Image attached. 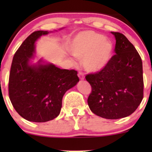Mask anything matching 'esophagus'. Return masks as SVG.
Here are the masks:
<instances>
[{
    "label": "esophagus",
    "instance_id": "34e87169",
    "mask_svg": "<svg viewBox=\"0 0 152 152\" xmlns=\"http://www.w3.org/2000/svg\"><path fill=\"white\" fill-rule=\"evenodd\" d=\"M78 76H79V79H80L81 80H83V79H85V75H84V73H82V72L79 71V73H78Z\"/></svg>",
    "mask_w": 152,
    "mask_h": 152
}]
</instances>
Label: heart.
Instances as JSON below:
<instances>
[{
    "mask_svg": "<svg viewBox=\"0 0 152 152\" xmlns=\"http://www.w3.org/2000/svg\"><path fill=\"white\" fill-rule=\"evenodd\" d=\"M72 54L82 59L85 70L92 73L104 69L110 63L113 53V44L110 39L93 31L78 34L70 43Z\"/></svg>",
    "mask_w": 152,
    "mask_h": 152,
    "instance_id": "1",
    "label": "heart"
}]
</instances>
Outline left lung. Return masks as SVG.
<instances>
[{
  "label": "left lung",
  "mask_w": 152,
  "mask_h": 152,
  "mask_svg": "<svg viewBox=\"0 0 152 152\" xmlns=\"http://www.w3.org/2000/svg\"><path fill=\"white\" fill-rule=\"evenodd\" d=\"M115 37V54L104 69L85 79L92 87L87 99L90 110L107 119H119L132 114L143 98L142 64L134 45L121 33Z\"/></svg>",
  "instance_id": "8db88e82"
}]
</instances>
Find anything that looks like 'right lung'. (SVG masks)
<instances>
[{"instance_id": "right-lung-1", "label": "right lung", "mask_w": 152, "mask_h": 152, "mask_svg": "<svg viewBox=\"0 0 152 152\" xmlns=\"http://www.w3.org/2000/svg\"><path fill=\"white\" fill-rule=\"evenodd\" d=\"M47 31L33 32L15 53L9 79V96L17 113L32 122H46L57 117L62 97L79 81L75 70L60 69L53 64L30 65L34 43Z\"/></svg>"}]
</instances>
